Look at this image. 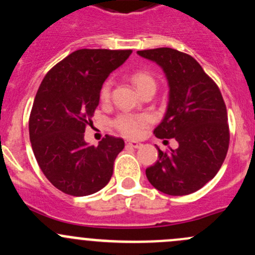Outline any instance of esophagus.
Returning a JSON list of instances; mask_svg holds the SVG:
<instances>
[{
  "instance_id": "esophagus-1",
  "label": "esophagus",
  "mask_w": 255,
  "mask_h": 255,
  "mask_svg": "<svg viewBox=\"0 0 255 255\" xmlns=\"http://www.w3.org/2000/svg\"><path fill=\"white\" fill-rule=\"evenodd\" d=\"M127 145L132 146V148H135V149H139V148H142L143 144H140L138 142H127Z\"/></svg>"
}]
</instances>
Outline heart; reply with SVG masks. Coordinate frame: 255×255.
<instances>
[{"mask_svg": "<svg viewBox=\"0 0 255 255\" xmlns=\"http://www.w3.org/2000/svg\"><path fill=\"white\" fill-rule=\"evenodd\" d=\"M132 81L140 94H143L145 90L151 89V87H156L155 80L145 71H135L132 75ZM110 95H111V81H106L101 87L100 99H101V101L106 102L109 101ZM148 122L149 118L146 116L121 113L115 120L113 125L126 137L137 138L142 134L143 128L148 125Z\"/></svg>", "mask_w": 255, "mask_h": 255, "instance_id": "b5f03b06", "label": "heart"}]
</instances>
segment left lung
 <instances>
[{"instance_id": "8db88e82", "label": "left lung", "mask_w": 255, "mask_h": 255, "mask_svg": "<svg viewBox=\"0 0 255 255\" xmlns=\"http://www.w3.org/2000/svg\"><path fill=\"white\" fill-rule=\"evenodd\" d=\"M137 54L158 64L168 80V107L154 134L179 143L168 153L156 146L159 160L146 169V177L166 195L192 194L215 177L227 155L230 129L223 97L191 55L171 48Z\"/></svg>"}]
</instances>
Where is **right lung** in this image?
Returning a JSON list of instances; mask_svg holds the SVG:
<instances>
[{
	"mask_svg": "<svg viewBox=\"0 0 255 255\" xmlns=\"http://www.w3.org/2000/svg\"><path fill=\"white\" fill-rule=\"evenodd\" d=\"M132 50L80 49L56 64L35 95L29 117L33 153L45 177L71 196H87L109 184L122 138L85 142V128L99 106L105 80Z\"/></svg>",
	"mask_w": 255,
	"mask_h": 255,
	"instance_id": "right-lung-1",
	"label": "right lung"
}]
</instances>
